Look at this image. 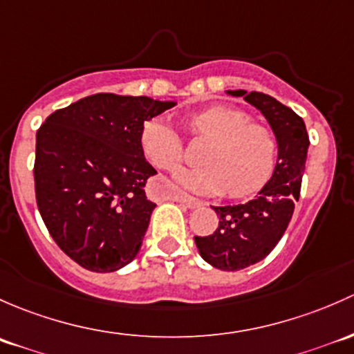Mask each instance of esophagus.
<instances>
[{
  "label": "esophagus",
  "mask_w": 354,
  "mask_h": 354,
  "mask_svg": "<svg viewBox=\"0 0 354 354\" xmlns=\"http://www.w3.org/2000/svg\"><path fill=\"white\" fill-rule=\"evenodd\" d=\"M167 198L174 199V201H178V203H184L185 206H189V207H198L203 204V201H199V199L192 198V196H189V194H182V192H174V194H169Z\"/></svg>",
  "instance_id": "esophagus-1"
}]
</instances>
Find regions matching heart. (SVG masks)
Returning <instances> with one entry per match:
<instances>
[{"label":"heart","mask_w":354,"mask_h":354,"mask_svg":"<svg viewBox=\"0 0 354 354\" xmlns=\"http://www.w3.org/2000/svg\"><path fill=\"white\" fill-rule=\"evenodd\" d=\"M191 136L206 138L201 169L180 170L176 182L198 194H223L243 199L257 194L276 170L279 143L272 129L252 122L247 112L214 105L191 115L185 122ZM145 155L155 167L174 170L184 160V141L169 121L156 115L141 129Z\"/></svg>","instance_id":"1"}]
</instances>
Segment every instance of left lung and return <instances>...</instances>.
<instances>
[{
  "label": "left lung",
  "mask_w": 354,
  "mask_h": 354,
  "mask_svg": "<svg viewBox=\"0 0 354 354\" xmlns=\"http://www.w3.org/2000/svg\"><path fill=\"white\" fill-rule=\"evenodd\" d=\"M227 93L243 97L259 109L279 143L274 174L256 199L235 206H213L220 220L218 228L207 236H194L207 264L221 271H239L262 261L281 240L293 216L295 201L300 198L310 141L304 119L271 95L245 90Z\"/></svg>",
  "instance_id": "1"
}]
</instances>
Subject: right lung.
Segmentation results:
<instances>
[{
    "instance_id": "add662e5",
    "label": "right lung",
    "mask_w": 354,
    "mask_h": 354,
    "mask_svg": "<svg viewBox=\"0 0 354 354\" xmlns=\"http://www.w3.org/2000/svg\"><path fill=\"white\" fill-rule=\"evenodd\" d=\"M176 102L97 93L53 112L37 131L35 199L47 230L82 268L112 272L143 243L156 204L145 194L156 170L141 129Z\"/></svg>"
}]
</instances>
